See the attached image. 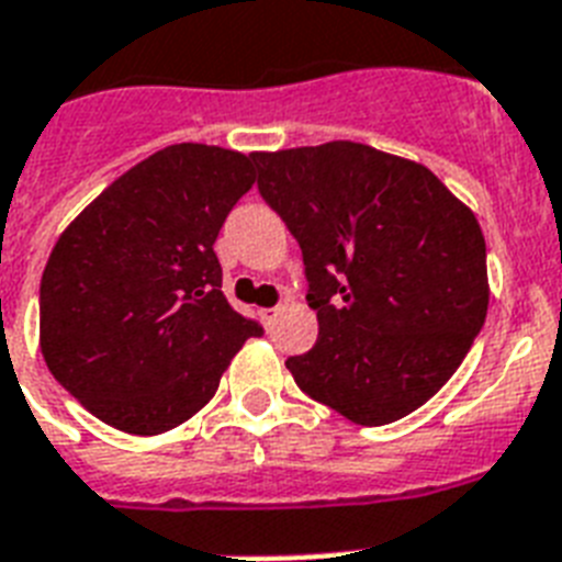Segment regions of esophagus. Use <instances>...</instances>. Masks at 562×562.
Instances as JSON below:
<instances>
[{
    "label": "esophagus",
    "mask_w": 562,
    "mask_h": 562,
    "mask_svg": "<svg viewBox=\"0 0 562 562\" xmlns=\"http://www.w3.org/2000/svg\"><path fill=\"white\" fill-rule=\"evenodd\" d=\"M281 304H278V307H267V310H260V318H263V325H272V322H276L278 316H281Z\"/></svg>",
    "instance_id": "34e87169"
}]
</instances>
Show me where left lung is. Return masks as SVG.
Returning <instances> with one entry per match:
<instances>
[{
  "mask_svg": "<svg viewBox=\"0 0 562 562\" xmlns=\"http://www.w3.org/2000/svg\"><path fill=\"white\" fill-rule=\"evenodd\" d=\"M299 240L318 339L286 359L313 401L383 426L441 389L487 316L479 220L432 170L357 142L255 154Z\"/></svg>",
  "mask_w": 562,
  "mask_h": 562,
  "instance_id": "left-lung-1",
  "label": "left lung"
}]
</instances>
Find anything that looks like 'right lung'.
<instances>
[{"label":"right lung","instance_id":"1","mask_svg":"<svg viewBox=\"0 0 562 562\" xmlns=\"http://www.w3.org/2000/svg\"><path fill=\"white\" fill-rule=\"evenodd\" d=\"M252 156L170 145L71 220L40 281V348L103 424L159 435L214 397L263 327L223 295L214 240L252 188Z\"/></svg>","mask_w":562,"mask_h":562}]
</instances>
